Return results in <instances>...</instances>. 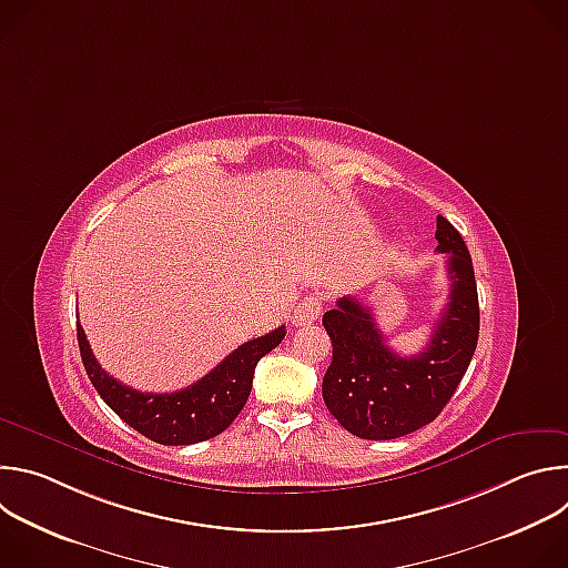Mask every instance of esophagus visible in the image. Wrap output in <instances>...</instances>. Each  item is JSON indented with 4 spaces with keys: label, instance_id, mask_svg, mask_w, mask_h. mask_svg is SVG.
<instances>
[{
    "label": "esophagus",
    "instance_id": "esophagus-1",
    "mask_svg": "<svg viewBox=\"0 0 568 568\" xmlns=\"http://www.w3.org/2000/svg\"><path fill=\"white\" fill-rule=\"evenodd\" d=\"M323 310V301L318 294H307L303 296L296 305H294V312H292V321L296 323V326H303V323H312Z\"/></svg>",
    "mask_w": 568,
    "mask_h": 568
}]
</instances>
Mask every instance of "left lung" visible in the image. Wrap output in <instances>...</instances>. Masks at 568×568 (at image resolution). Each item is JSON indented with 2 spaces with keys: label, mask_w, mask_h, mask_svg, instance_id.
<instances>
[{
  "label": "left lung",
  "mask_w": 568,
  "mask_h": 568,
  "mask_svg": "<svg viewBox=\"0 0 568 568\" xmlns=\"http://www.w3.org/2000/svg\"><path fill=\"white\" fill-rule=\"evenodd\" d=\"M438 252L447 254L449 301L425 351L402 357L386 346L373 312L344 296L323 314L333 362L323 377V402L337 423L366 440L407 436L445 409L478 342V294L465 240L436 217Z\"/></svg>",
  "instance_id": "obj_1"
}]
</instances>
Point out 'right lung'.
Wrapping results in <instances>:
<instances>
[{"label": "right lung", "mask_w": 568, "mask_h": 568, "mask_svg": "<svg viewBox=\"0 0 568 568\" xmlns=\"http://www.w3.org/2000/svg\"><path fill=\"white\" fill-rule=\"evenodd\" d=\"M83 366L108 407L141 436L159 445H193L222 434L245 407L261 357L285 337V326L226 355L195 384L173 393H143L108 375L97 362L85 331L75 323Z\"/></svg>", "instance_id": "add662e5"}]
</instances>
